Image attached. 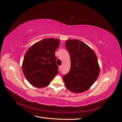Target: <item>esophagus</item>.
<instances>
[{"mask_svg": "<svg viewBox=\"0 0 122 122\" xmlns=\"http://www.w3.org/2000/svg\"><path fill=\"white\" fill-rule=\"evenodd\" d=\"M61 69H62V66H59V70H61Z\"/></svg>", "mask_w": 122, "mask_h": 122, "instance_id": "obj_1", "label": "esophagus"}]
</instances>
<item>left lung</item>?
<instances>
[{"mask_svg": "<svg viewBox=\"0 0 122 122\" xmlns=\"http://www.w3.org/2000/svg\"><path fill=\"white\" fill-rule=\"evenodd\" d=\"M66 47L71 57V68L63 79L66 88L82 93L94 84L100 73L97 56L89 46L79 40H66Z\"/></svg>", "mask_w": 122, "mask_h": 122, "instance_id": "1", "label": "left lung"}]
</instances>
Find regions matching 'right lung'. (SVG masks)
I'll use <instances>...</instances> for the list:
<instances>
[{
	"mask_svg": "<svg viewBox=\"0 0 122 122\" xmlns=\"http://www.w3.org/2000/svg\"><path fill=\"white\" fill-rule=\"evenodd\" d=\"M59 45L58 39H45L31 46L26 52L22 62V71L33 86H48L58 73L55 51Z\"/></svg>",
	"mask_w": 122,
	"mask_h": 122,
	"instance_id": "1",
	"label": "right lung"
}]
</instances>
